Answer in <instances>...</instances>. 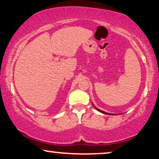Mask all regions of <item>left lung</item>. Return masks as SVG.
I'll use <instances>...</instances> for the list:
<instances>
[{
    "mask_svg": "<svg viewBox=\"0 0 159 159\" xmlns=\"http://www.w3.org/2000/svg\"><path fill=\"white\" fill-rule=\"evenodd\" d=\"M93 106H94V107H95V109H96V110H98V111H100V112H101V113H103V114H108V115H114V114H110V113H107V112H105V111H101V110H100L99 109V108H96V107H95V106H94V105H93Z\"/></svg>",
    "mask_w": 159,
    "mask_h": 159,
    "instance_id": "left-lung-1",
    "label": "left lung"
}]
</instances>
